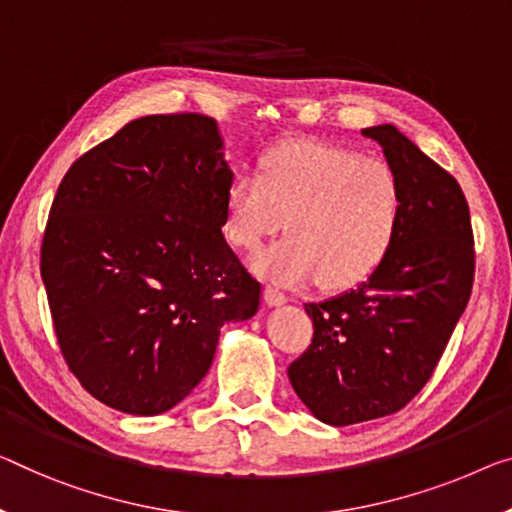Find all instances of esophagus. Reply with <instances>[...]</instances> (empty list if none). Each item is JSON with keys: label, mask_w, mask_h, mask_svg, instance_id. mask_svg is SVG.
I'll return each instance as SVG.
<instances>
[{"label": "esophagus", "mask_w": 512, "mask_h": 512, "mask_svg": "<svg viewBox=\"0 0 512 512\" xmlns=\"http://www.w3.org/2000/svg\"><path fill=\"white\" fill-rule=\"evenodd\" d=\"M264 301H266V305H271V308H278V305L287 303V296L276 287H266L264 289Z\"/></svg>", "instance_id": "obj_1"}]
</instances>
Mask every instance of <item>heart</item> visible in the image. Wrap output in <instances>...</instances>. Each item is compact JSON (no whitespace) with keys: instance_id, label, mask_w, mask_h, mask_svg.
<instances>
[{"instance_id":"obj_1","label":"heart","mask_w":512,"mask_h":512,"mask_svg":"<svg viewBox=\"0 0 512 512\" xmlns=\"http://www.w3.org/2000/svg\"><path fill=\"white\" fill-rule=\"evenodd\" d=\"M404 193L384 158L347 144L294 140L266 149L255 174H236L223 195V234L257 253L285 220L287 239L255 259V271L282 287L342 292L368 280L400 232Z\"/></svg>"}]
</instances>
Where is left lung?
Here are the masks:
<instances>
[{
	"instance_id": "8db88e82",
	"label": "left lung",
	"mask_w": 512,
	"mask_h": 512,
	"mask_svg": "<svg viewBox=\"0 0 512 512\" xmlns=\"http://www.w3.org/2000/svg\"><path fill=\"white\" fill-rule=\"evenodd\" d=\"M361 133L379 142L400 177V232L368 280L305 303L315 335L287 370L310 414L335 427L395 414L421 391L474 285V234L460 183L393 124Z\"/></svg>"
}]
</instances>
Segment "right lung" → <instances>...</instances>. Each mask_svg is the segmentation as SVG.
<instances>
[{
	"mask_svg": "<svg viewBox=\"0 0 512 512\" xmlns=\"http://www.w3.org/2000/svg\"><path fill=\"white\" fill-rule=\"evenodd\" d=\"M232 181L218 124L151 114L61 179L41 278L68 368L112 409L156 416L200 384L220 329L259 308L223 236Z\"/></svg>",
	"mask_w": 512,
	"mask_h": 512,
	"instance_id": "right-lung-1",
	"label": "right lung"
}]
</instances>
